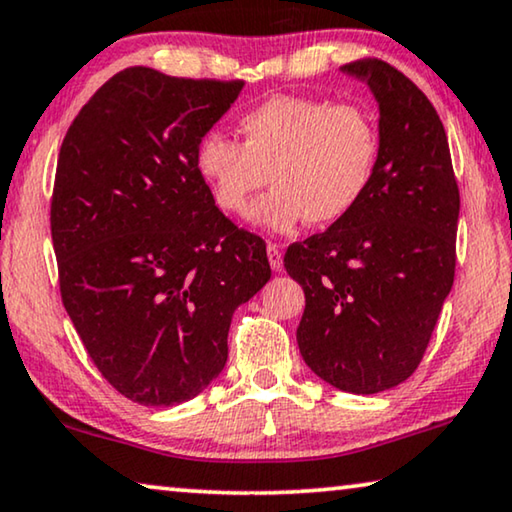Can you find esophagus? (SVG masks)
<instances>
[{
  "mask_svg": "<svg viewBox=\"0 0 512 512\" xmlns=\"http://www.w3.org/2000/svg\"><path fill=\"white\" fill-rule=\"evenodd\" d=\"M266 253H269L271 269H273V271H280V269H282V253H280L278 243H273V241L266 243Z\"/></svg>",
  "mask_w": 512,
  "mask_h": 512,
  "instance_id": "34e87169",
  "label": "esophagus"
}]
</instances>
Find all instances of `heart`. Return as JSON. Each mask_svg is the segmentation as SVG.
Listing matches in <instances>:
<instances>
[{"label": "heart", "mask_w": 512, "mask_h": 512, "mask_svg": "<svg viewBox=\"0 0 512 512\" xmlns=\"http://www.w3.org/2000/svg\"><path fill=\"white\" fill-rule=\"evenodd\" d=\"M241 144L207 133L195 149V170L220 211L246 216L266 179L273 186L255 218L276 232L305 220L338 223L363 200L375 172L379 133L356 103L310 96H273L241 114Z\"/></svg>", "instance_id": "1"}]
</instances>
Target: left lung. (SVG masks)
Instances as JSON below:
<instances>
[{
    "mask_svg": "<svg viewBox=\"0 0 512 512\" xmlns=\"http://www.w3.org/2000/svg\"><path fill=\"white\" fill-rule=\"evenodd\" d=\"M342 71L368 80L379 103V154L352 213L296 241L285 269L305 292L296 342L317 377L370 395L421 365L455 278L460 188L434 105L375 57Z\"/></svg>",
    "mask_w": 512,
    "mask_h": 512,
    "instance_id": "8db88e82",
    "label": "left lung"
}]
</instances>
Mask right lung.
I'll return each mask as SVG.
<instances>
[{"label": "right lung", "instance_id": "add662e5", "mask_svg": "<svg viewBox=\"0 0 512 512\" xmlns=\"http://www.w3.org/2000/svg\"><path fill=\"white\" fill-rule=\"evenodd\" d=\"M241 87L131 66L61 142L50 202L61 303L98 372L144 407L186 402L223 372L234 310L271 278L262 236L236 227L195 170Z\"/></svg>", "mask_w": 512, "mask_h": 512}]
</instances>
